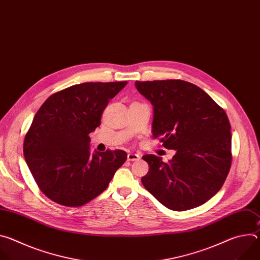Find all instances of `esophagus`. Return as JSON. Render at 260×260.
<instances>
[{
  "mask_svg": "<svg viewBox=\"0 0 260 260\" xmlns=\"http://www.w3.org/2000/svg\"><path fill=\"white\" fill-rule=\"evenodd\" d=\"M140 155L137 154V153H134V152H129L127 154V160L129 161H135V160H139L140 159Z\"/></svg>",
  "mask_w": 260,
  "mask_h": 260,
  "instance_id": "1",
  "label": "esophagus"
}]
</instances>
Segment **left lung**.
<instances>
[{"label": "left lung", "instance_id": "obj_1", "mask_svg": "<svg viewBox=\"0 0 260 260\" xmlns=\"http://www.w3.org/2000/svg\"><path fill=\"white\" fill-rule=\"evenodd\" d=\"M138 91L153 106V138L176 150L168 162L153 154L141 181L165 207L197 208L223 185L232 166L231 123L225 111L199 86L183 80L136 81Z\"/></svg>", "mask_w": 260, "mask_h": 260}]
</instances>
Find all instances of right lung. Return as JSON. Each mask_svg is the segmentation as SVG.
<instances>
[{"label": "right lung", "mask_w": 260, "mask_h": 260, "mask_svg": "<svg viewBox=\"0 0 260 260\" xmlns=\"http://www.w3.org/2000/svg\"><path fill=\"white\" fill-rule=\"evenodd\" d=\"M86 82L50 95L24 137L23 155L40 190L66 207L83 206L100 196L125 162L123 150L90 153L89 134L101 124L109 101L125 85Z\"/></svg>", "instance_id": "add662e5"}]
</instances>
